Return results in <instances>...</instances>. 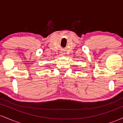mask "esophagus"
<instances>
[{"label": "esophagus", "instance_id": "obj_1", "mask_svg": "<svg viewBox=\"0 0 123 123\" xmlns=\"http://www.w3.org/2000/svg\"><path fill=\"white\" fill-rule=\"evenodd\" d=\"M61 54H62V55H63V54H63V53H61Z\"/></svg>", "mask_w": 123, "mask_h": 123}]
</instances>
